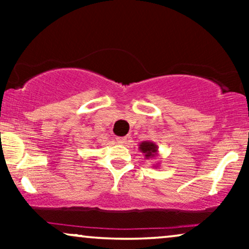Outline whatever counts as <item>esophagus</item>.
Masks as SVG:
<instances>
[{"mask_svg":"<svg viewBox=\"0 0 249 249\" xmlns=\"http://www.w3.org/2000/svg\"><path fill=\"white\" fill-rule=\"evenodd\" d=\"M117 142H118L119 144L124 145L128 142V139H127V137H118V138H117Z\"/></svg>","mask_w":249,"mask_h":249,"instance_id":"obj_1","label":"esophagus"}]
</instances>
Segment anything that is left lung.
Wrapping results in <instances>:
<instances>
[{"label":"left lung","mask_w":249,"mask_h":249,"mask_svg":"<svg viewBox=\"0 0 249 249\" xmlns=\"http://www.w3.org/2000/svg\"><path fill=\"white\" fill-rule=\"evenodd\" d=\"M139 151L144 153L145 159H152L158 157V146L156 142L150 141H144L139 144ZM153 167H158V165H154Z\"/></svg>","instance_id":"1"}]
</instances>
